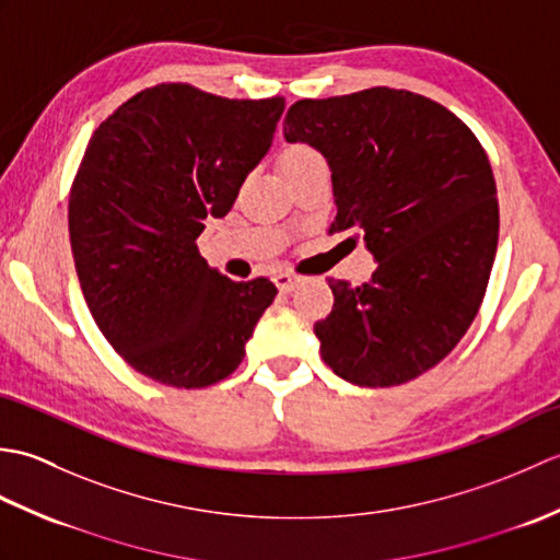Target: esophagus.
Instances as JSON below:
<instances>
[{
  "instance_id": "34e87169",
  "label": "esophagus",
  "mask_w": 560,
  "mask_h": 560,
  "mask_svg": "<svg viewBox=\"0 0 560 560\" xmlns=\"http://www.w3.org/2000/svg\"><path fill=\"white\" fill-rule=\"evenodd\" d=\"M273 281H277V287H279L281 293H291L303 281V277H301V273H293V271H279L277 277H273Z\"/></svg>"
}]
</instances>
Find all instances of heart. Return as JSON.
<instances>
[{
	"instance_id": "1",
	"label": "heart",
	"mask_w": 560,
	"mask_h": 560,
	"mask_svg": "<svg viewBox=\"0 0 560 560\" xmlns=\"http://www.w3.org/2000/svg\"><path fill=\"white\" fill-rule=\"evenodd\" d=\"M315 161H323V156L307 144H291L281 151L279 163H281V171L283 173H291V171H299L303 165H311Z\"/></svg>"
}]
</instances>
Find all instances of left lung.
<instances>
[{"label":"left lung","instance_id":"obj_1","mask_svg":"<svg viewBox=\"0 0 560 560\" xmlns=\"http://www.w3.org/2000/svg\"><path fill=\"white\" fill-rule=\"evenodd\" d=\"M283 137L329 163V233L377 259L368 283L329 279L335 305L315 323L323 361L359 387L431 371L467 335L495 259V180L479 139L440 103L387 86L293 103Z\"/></svg>","mask_w":560,"mask_h":560}]
</instances>
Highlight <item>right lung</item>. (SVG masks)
I'll return each instance as SVG.
<instances>
[{"label":"right lung","mask_w":560,"mask_h":560,"mask_svg":"<svg viewBox=\"0 0 560 560\" xmlns=\"http://www.w3.org/2000/svg\"><path fill=\"white\" fill-rule=\"evenodd\" d=\"M283 105L159 83L103 120L83 153L69 192L83 299L110 347L161 385L229 377L277 295L267 277H223L195 241L205 219L231 211Z\"/></svg>","instance_id":"add662e5"}]
</instances>
